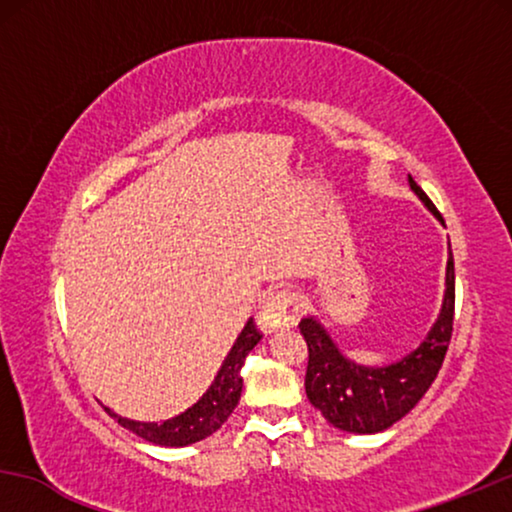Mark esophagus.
I'll return each mask as SVG.
<instances>
[{"mask_svg":"<svg viewBox=\"0 0 512 512\" xmlns=\"http://www.w3.org/2000/svg\"><path fill=\"white\" fill-rule=\"evenodd\" d=\"M258 326L263 331H275L282 326H293L300 317V296L291 289L270 291L263 298L261 310H258Z\"/></svg>","mask_w":512,"mask_h":512,"instance_id":"1","label":"esophagus"}]
</instances>
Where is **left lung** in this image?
<instances>
[{
  "mask_svg": "<svg viewBox=\"0 0 512 512\" xmlns=\"http://www.w3.org/2000/svg\"><path fill=\"white\" fill-rule=\"evenodd\" d=\"M410 186L426 207L443 221L417 181ZM447 291L443 310L433 324L429 338L415 352L387 368H363L347 361L333 340L314 319L300 321V333L307 342L305 391L314 408L342 431L377 433L389 429L415 408L443 366L454 324V258H447Z\"/></svg>",
  "mask_w": 512,
  "mask_h": 512,
  "instance_id": "1",
  "label": "left lung"
}]
</instances>
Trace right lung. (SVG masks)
<instances>
[{"instance_id":"1","label":"right lung","mask_w":512,"mask_h":512,"mask_svg":"<svg viewBox=\"0 0 512 512\" xmlns=\"http://www.w3.org/2000/svg\"><path fill=\"white\" fill-rule=\"evenodd\" d=\"M261 331H258L256 321L249 319L247 326L242 328V333L237 335L233 349L223 361V366L216 375L212 387L207 389V394L200 398L193 408L181 412L179 417L167 419V422L160 424H149V422H135V419L118 417L114 410L104 408L111 417L118 419V424L137 433L139 438L149 440V443L156 445H170V447H181L198 443V440L212 436V433L219 429V426L230 417V412L235 410V405L240 403L242 394V366L244 359L251 349L256 347V342L261 340Z\"/></svg>"}]
</instances>
